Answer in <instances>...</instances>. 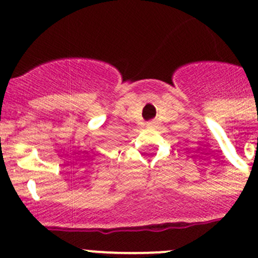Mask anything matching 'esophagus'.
<instances>
[{
  "label": "esophagus",
  "mask_w": 258,
  "mask_h": 258,
  "mask_svg": "<svg viewBox=\"0 0 258 258\" xmlns=\"http://www.w3.org/2000/svg\"><path fill=\"white\" fill-rule=\"evenodd\" d=\"M150 124H151V123H150Z\"/></svg>",
  "instance_id": "obj_1"
}]
</instances>
